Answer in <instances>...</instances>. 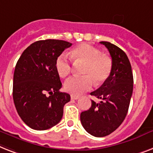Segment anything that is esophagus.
I'll return each instance as SVG.
<instances>
[{
    "label": "esophagus",
    "mask_w": 153,
    "mask_h": 153,
    "mask_svg": "<svg viewBox=\"0 0 153 153\" xmlns=\"http://www.w3.org/2000/svg\"><path fill=\"white\" fill-rule=\"evenodd\" d=\"M79 99V96H71V100H76Z\"/></svg>",
    "instance_id": "obj_1"
}]
</instances>
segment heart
Returning <instances> with one entry per match:
<instances>
[{
	"mask_svg": "<svg viewBox=\"0 0 153 153\" xmlns=\"http://www.w3.org/2000/svg\"><path fill=\"white\" fill-rule=\"evenodd\" d=\"M70 56L74 61L84 62L83 76H73L65 80V90L73 96H79L96 84L103 83L112 70V61L108 56L102 54L100 50L88 43H81L72 50ZM55 69L61 77L70 73V60L65 54H61L56 59Z\"/></svg>",
	"mask_w": 153,
	"mask_h": 153,
	"instance_id": "b5f03b06",
	"label": "heart"
}]
</instances>
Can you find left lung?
Wrapping results in <instances>:
<instances>
[{
    "instance_id": "8db88e82",
    "label": "left lung",
    "mask_w": 153,
    "mask_h": 153,
    "mask_svg": "<svg viewBox=\"0 0 153 153\" xmlns=\"http://www.w3.org/2000/svg\"><path fill=\"white\" fill-rule=\"evenodd\" d=\"M109 51L112 70L109 77L91 96L102 100L80 114V122L88 134L102 137L114 132L123 123L133 93L134 77L129 58L123 50L109 42H100Z\"/></svg>"
}]
</instances>
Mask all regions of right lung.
<instances>
[{
	"label": "right lung",
	"mask_w": 153,
	"mask_h": 153,
	"mask_svg": "<svg viewBox=\"0 0 153 153\" xmlns=\"http://www.w3.org/2000/svg\"><path fill=\"white\" fill-rule=\"evenodd\" d=\"M71 46L63 40H39L30 44L17 62L13 100L19 117L31 129L45 130L57 125L70 101L69 94L59 91L62 84L55 62Z\"/></svg>",
	"instance_id": "right-lung-1"
}]
</instances>
